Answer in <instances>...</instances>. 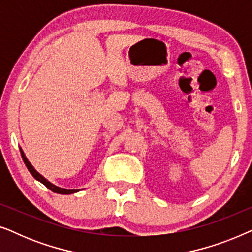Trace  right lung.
Segmentation results:
<instances>
[{
  "instance_id": "1",
  "label": "right lung",
  "mask_w": 252,
  "mask_h": 252,
  "mask_svg": "<svg viewBox=\"0 0 252 252\" xmlns=\"http://www.w3.org/2000/svg\"><path fill=\"white\" fill-rule=\"evenodd\" d=\"M19 149H20V154H22L24 163H25L27 170L30 171V173L33 175L35 180L40 181L41 184H43L48 189H50L51 191L57 192V194H62V195H70V194H73V192H78L79 190H80V189H65V188H61V187H57V186H55L54 184H51L50 181H48L47 179L43 177V175H41L39 172H37L35 168L33 167V165L30 163L29 159H27V157L25 156V153H24L22 148H19Z\"/></svg>"
}]
</instances>
